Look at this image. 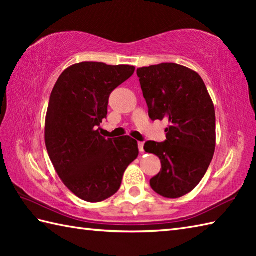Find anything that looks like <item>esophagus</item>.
I'll use <instances>...</instances> for the list:
<instances>
[{"label":"esophagus","mask_w":256,"mask_h":256,"mask_svg":"<svg viewBox=\"0 0 256 256\" xmlns=\"http://www.w3.org/2000/svg\"><path fill=\"white\" fill-rule=\"evenodd\" d=\"M138 150L140 153H143L144 152V143L143 142H138Z\"/></svg>","instance_id":"esophagus-1"}]
</instances>
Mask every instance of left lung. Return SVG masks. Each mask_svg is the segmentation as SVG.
I'll return each instance as SVG.
<instances>
[{"mask_svg": "<svg viewBox=\"0 0 256 256\" xmlns=\"http://www.w3.org/2000/svg\"><path fill=\"white\" fill-rule=\"evenodd\" d=\"M148 116L167 118L166 140H148L146 153L160 157L162 170L150 187L165 198L182 197L204 178L216 150L214 102L200 76L182 64L164 62L138 69Z\"/></svg>", "mask_w": 256, "mask_h": 256, "instance_id": "left-lung-1", "label": "left lung"}]
</instances>
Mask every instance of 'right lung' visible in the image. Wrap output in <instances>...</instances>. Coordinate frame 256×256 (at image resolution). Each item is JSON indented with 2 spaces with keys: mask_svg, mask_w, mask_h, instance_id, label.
Instances as JSON below:
<instances>
[{
  "mask_svg": "<svg viewBox=\"0 0 256 256\" xmlns=\"http://www.w3.org/2000/svg\"><path fill=\"white\" fill-rule=\"evenodd\" d=\"M128 64L84 62L68 67L52 91L45 144L54 168L70 192L88 202L110 198L128 166L138 158L134 138L99 133L111 92L134 74Z\"/></svg>",
  "mask_w": 256,
  "mask_h": 256,
  "instance_id": "right-lung-1",
  "label": "right lung"
}]
</instances>
